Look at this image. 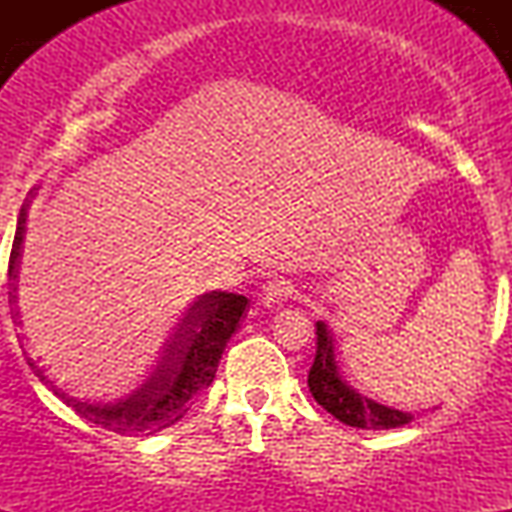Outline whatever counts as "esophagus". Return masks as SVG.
<instances>
[{
    "label": "esophagus",
    "mask_w": 512,
    "mask_h": 512,
    "mask_svg": "<svg viewBox=\"0 0 512 512\" xmlns=\"http://www.w3.org/2000/svg\"><path fill=\"white\" fill-rule=\"evenodd\" d=\"M293 293V284L291 281H269L267 286H264L262 293H260V301L264 308H276V305H281Z\"/></svg>",
    "instance_id": "obj_1"
}]
</instances>
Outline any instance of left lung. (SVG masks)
Returning <instances> with one entry per match:
<instances>
[{
    "instance_id": "1",
    "label": "left lung",
    "mask_w": 512,
    "mask_h": 512,
    "mask_svg": "<svg viewBox=\"0 0 512 512\" xmlns=\"http://www.w3.org/2000/svg\"><path fill=\"white\" fill-rule=\"evenodd\" d=\"M317 351L313 368L308 373V387L313 392L315 402L327 409L334 419L354 428H373V431H385V428H399L414 419L411 411H402L387 404L375 402L351 387L339 370L337 351H334L332 330L325 320H317Z\"/></svg>"
}]
</instances>
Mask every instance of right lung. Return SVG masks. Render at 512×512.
I'll return each instance as SVG.
<instances>
[{
    "label": "right lung",
    "instance_id": "1",
    "mask_svg": "<svg viewBox=\"0 0 512 512\" xmlns=\"http://www.w3.org/2000/svg\"><path fill=\"white\" fill-rule=\"evenodd\" d=\"M35 190L38 187H33L31 197H35ZM26 216L28 199L21 207L19 223H16L9 257V279H16V262H19L23 233H26ZM14 301V291H9V305H14ZM248 305V298L228 291H209L197 296L163 344L161 356H158L149 378L137 390H132V395L115 399V402H91V399L69 395L52 383L45 370L38 366V361L28 356V351H23V356L40 383L48 385L81 419L120 433V436H154L180 421L187 409L195 404V399L214 383L223 349H226L228 339L238 332Z\"/></svg>",
    "mask_w": 512,
    "mask_h": 512
}]
</instances>
